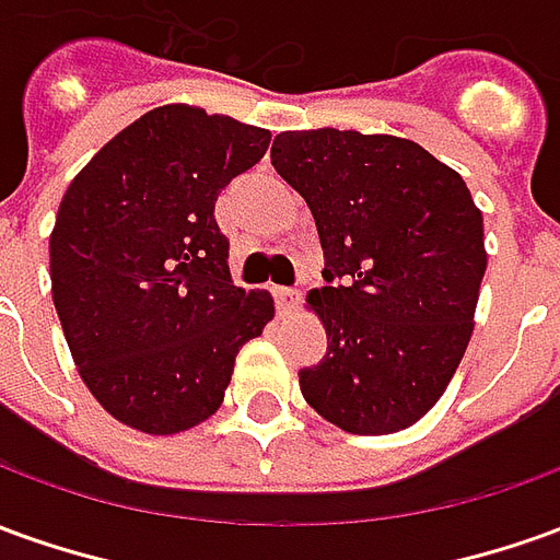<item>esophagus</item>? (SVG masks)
<instances>
[{
  "instance_id": "1",
  "label": "esophagus",
  "mask_w": 560,
  "mask_h": 560,
  "mask_svg": "<svg viewBox=\"0 0 560 560\" xmlns=\"http://www.w3.org/2000/svg\"><path fill=\"white\" fill-rule=\"evenodd\" d=\"M272 296H276L279 312H291V308L296 306V300H300V293L291 291V288H272Z\"/></svg>"
}]
</instances>
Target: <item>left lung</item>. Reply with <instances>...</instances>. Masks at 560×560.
I'll return each mask as SVG.
<instances>
[{"label":"left lung","instance_id":"left-lung-1","mask_svg":"<svg viewBox=\"0 0 560 560\" xmlns=\"http://www.w3.org/2000/svg\"><path fill=\"white\" fill-rule=\"evenodd\" d=\"M272 166L306 199L324 248L308 308L327 351L306 402L348 433H394L443 397L467 351L488 254L464 178L397 136L281 132Z\"/></svg>","mask_w":560,"mask_h":560}]
</instances>
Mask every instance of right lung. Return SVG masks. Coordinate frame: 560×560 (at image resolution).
Segmentation results:
<instances>
[{"label":"right lung","instance_id":"right-lung-1","mask_svg":"<svg viewBox=\"0 0 560 560\" xmlns=\"http://www.w3.org/2000/svg\"><path fill=\"white\" fill-rule=\"evenodd\" d=\"M269 130L160 105L69 185L50 291L90 394L120 424L170 436L218 412L240 348L272 320L230 281L214 202L267 154Z\"/></svg>","mask_w":560,"mask_h":560}]
</instances>
